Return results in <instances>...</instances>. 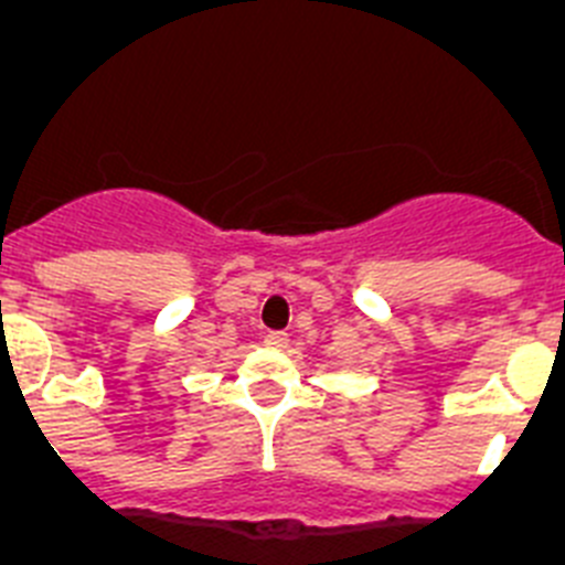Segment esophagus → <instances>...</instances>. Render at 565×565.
I'll use <instances>...</instances> for the list:
<instances>
[{
  "instance_id": "obj_1",
  "label": "esophagus",
  "mask_w": 565,
  "mask_h": 565,
  "mask_svg": "<svg viewBox=\"0 0 565 565\" xmlns=\"http://www.w3.org/2000/svg\"><path fill=\"white\" fill-rule=\"evenodd\" d=\"M289 338L287 332H267L264 334V345H270V349H287Z\"/></svg>"
}]
</instances>
